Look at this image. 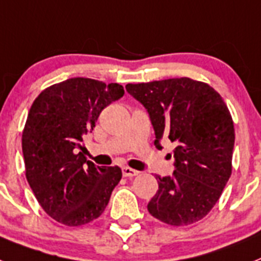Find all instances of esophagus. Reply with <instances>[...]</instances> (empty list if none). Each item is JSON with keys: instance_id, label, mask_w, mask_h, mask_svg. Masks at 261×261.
I'll use <instances>...</instances> for the list:
<instances>
[{"instance_id": "esophagus-1", "label": "esophagus", "mask_w": 261, "mask_h": 261, "mask_svg": "<svg viewBox=\"0 0 261 261\" xmlns=\"http://www.w3.org/2000/svg\"><path fill=\"white\" fill-rule=\"evenodd\" d=\"M122 174H123V176H126V178H133V176H137L139 172L130 167H123L122 168Z\"/></svg>"}]
</instances>
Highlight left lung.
<instances>
[{
	"mask_svg": "<svg viewBox=\"0 0 261 261\" xmlns=\"http://www.w3.org/2000/svg\"><path fill=\"white\" fill-rule=\"evenodd\" d=\"M126 90L150 115L155 146L176 143L172 176H156L158 188L147 210L170 225H188L216 204L232 172L235 130L218 91L191 78L128 83Z\"/></svg>",
	"mask_w": 261,
	"mask_h": 261,
	"instance_id": "obj_1",
	"label": "left lung"
}]
</instances>
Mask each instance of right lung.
<instances>
[{"mask_svg":"<svg viewBox=\"0 0 261 261\" xmlns=\"http://www.w3.org/2000/svg\"><path fill=\"white\" fill-rule=\"evenodd\" d=\"M118 83L70 78L39 94L22 133L26 179L43 211L69 227L99 218L122 170L99 167L83 156V135L99 114L123 97Z\"/></svg>","mask_w":261,"mask_h":261,"instance_id":"1","label":"right lung"}]
</instances>
